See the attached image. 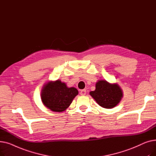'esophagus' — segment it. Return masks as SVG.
<instances>
[{"label":"esophagus","mask_w":156,"mask_h":156,"mask_svg":"<svg viewBox=\"0 0 156 156\" xmlns=\"http://www.w3.org/2000/svg\"><path fill=\"white\" fill-rule=\"evenodd\" d=\"M86 90L85 89H83V90H81L80 91V95H86Z\"/></svg>","instance_id":"1"}]
</instances>
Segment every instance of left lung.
Here are the masks:
<instances>
[{
	"label": "left lung",
	"instance_id": "8db88e82",
	"mask_svg": "<svg viewBox=\"0 0 156 156\" xmlns=\"http://www.w3.org/2000/svg\"><path fill=\"white\" fill-rule=\"evenodd\" d=\"M95 87V90L90 92V94L101 107L111 109L120 102L122 93L118 85L110 84L105 80H100Z\"/></svg>",
	"mask_w": 156,
	"mask_h": 156
}]
</instances>
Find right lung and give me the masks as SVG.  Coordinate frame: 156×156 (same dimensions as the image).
<instances>
[{
	"mask_svg": "<svg viewBox=\"0 0 156 156\" xmlns=\"http://www.w3.org/2000/svg\"><path fill=\"white\" fill-rule=\"evenodd\" d=\"M78 94L77 89L68 88L60 80L46 84L42 90L41 97L44 104L54 112H62L71 104Z\"/></svg>",
	"mask_w": 156,
	"mask_h": 156,
	"instance_id": "right-lung-1",
	"label": "right lung"
}]
</instances>
